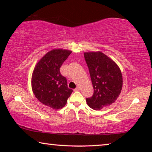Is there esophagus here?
I'll list each match as a JSON object with an SVG mask.
<instances>
[{
    "label": "esophagus",
    "mask_w": 152,
    "mask_h": 152,
    "mask_svg": "<svg viewBox=\"0 0 152 152\" xmlns=\"http://www.w3.org/2000/svg\"><path fill=\"white\" fill-rule=\"evenodd\" d=\"M74 91H80V87L79 86H78V87H76V88L74 90Z\"/></svg>",
    "instance_id": "1"
}]
</instances>
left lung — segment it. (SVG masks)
Masks as SVG:
<instances>
[{"mask_svg":"<svg viewBox=\"0 0 152 152\" xmlns=\"http://www.w3.org/2000/svg\"><path fill=\"white\" fill-rule=\"evenodd\" d=\"M84 56L94 88L86 102L91 109L101 110L113 103L121 92V72L115 61L100 51L86 52Z\"/></svg>","mask_w":152,"mask_h":152,"instance_id":"8db88e82","label":"left lung"}]
</instances>
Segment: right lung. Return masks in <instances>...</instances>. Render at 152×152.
Wrapping results in <instances>:
<instances>
[{
  "mask_svg": "<svg viewBox=\"0 0 152 152\" xmlns=\"http://www.w3.org/2000/svg\"><path fill=\"white\" fill-rule=\"evenodd\" d=\"M72 53L61 49L53 50L43 56L33 70V92L39 101L53 109L65 106L72 89L68 88L66 77L60 71L62 64Z\"/></svg>",
  "mask_w": 152,
  "mask_h": 152,
  "instance_id": "right-lung-1",
  "label": "right lung"
}]
</instances>
